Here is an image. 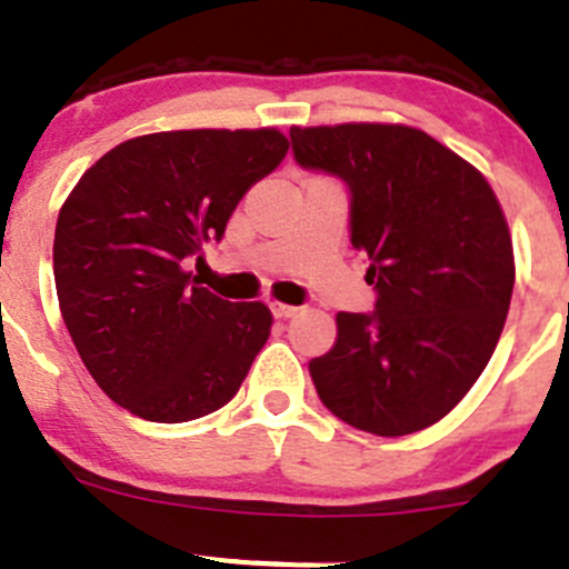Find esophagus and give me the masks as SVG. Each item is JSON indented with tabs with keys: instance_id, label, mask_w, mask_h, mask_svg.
Masks as SVG:
<instances>
[{
	"instance_id": "obj_1",
	"label": "esophagus",
	"mask_w": 569,
	"mask_h": 569,
	"mask_svg": "<svg viewBox=\"0 0 569 569\" xmlns=\"http://www.w3.org/2000/svg\"><path fill=\"white\" fill-rule=\"evenodd\" d=\"M269 308H272L274 319H289V317H295V313H297V308L286 306V302H269Z\"/></svg>"
}]
</instances>
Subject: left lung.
<instances>
[{
  "mask_svg": "<svg viewBox=\"0 0 569 569\" xmlns=\"http://www.w3.org/2000/svg\"><path fill=\"white\" fill-rule=\"evenodd\" d=\"M302 169L350 191L375 311L336 313L311 358L319 400L375 437H406L459 406L492 358L515 289L500 202L476 167L406 124L291 127Z\"/></svg>",
  "mask_w": 569,
  "mask_h": 569,
  "instance_id": "obj_1",
  "label": "left lung"
}]
</instances>
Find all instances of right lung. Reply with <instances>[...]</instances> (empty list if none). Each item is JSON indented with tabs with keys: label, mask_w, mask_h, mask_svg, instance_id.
I'll return each mask as SVG.
<instances>
[{
	"label": "right lung",
	"mask_w": 569,
	"mask_h": 569,
	"mask_svg": "<svg viewBox=\"0 0 569 569\" xmlns=\"http://www.w3.org/2000/svg\"><path fill=\"white\" fill-rule=\"evenodd\" d=\"M289 141L263 130H172L104 152L63 202L54 286L99 389L150 422H189L233 400L267 345L263 302H228L186 272Z\"/></svg>",
	"instance_id": "obj_1"
}]
</instances>
